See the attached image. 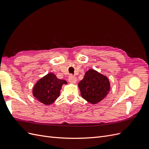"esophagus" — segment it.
<instances>
[{"label": "esophagus", "mask_w": 149, "mask_h": 149, "mask_svg": "<svg viewBox=\"0 0 149 149\" xmlns=\"http://www.w3.org/2000/svg\"><path fill=\"white\" fill-rule=\"evenodd\" d=\"M76 77H74V76H72V75H70L69 76V78H68V81L70 83H73V84H74L76 83Z\"/></svg>", "instance_id": "34e87169"}]
</instances>
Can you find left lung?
Here are the masks:
<instances>
[{"mask_svg":"<svg viewBox=\"0 0 149 149\" xmlns=\"http://www.w3.org/2000/svg\"><path fill=\"white\" fill-rule=\"evenodd\" d=\"M81 95L92 104L101 102L110 91V82L107 76L93 69L86 72L83 79L78 83Z\"/></svg>","mask_w":149,"mask_h":149,"instance_id":"1","label":"left lung"}]
</instances>
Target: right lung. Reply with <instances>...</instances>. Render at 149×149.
<instances>
[{
  "instance_id": "1",
  "label": "right lung",
  "mask_w": 149,
  "mask_h": 149,
  "mask_svg": "<svg viewBox=\"0 0 149 149\" xmlns=\"http://www.w3.org/2000/svg\"><path fill=\"white\" fill-rule=\"evenodd\" d=\"M67 81L58 79L52 73H48L36 83L33 88V96L45 105H50L60 96L62 86Z\"/></svg>"
}]
</instances>
